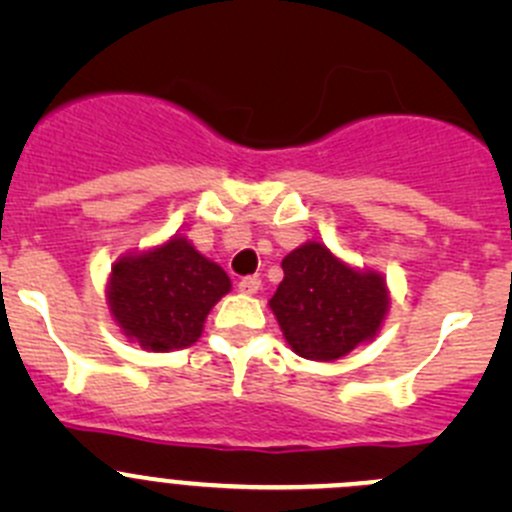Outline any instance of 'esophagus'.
Listing matches in <instances>:
<instances>
[{
	"instance_id": "1",
	"label": "esophagus",
	"mask_w": 512,
	"mask_h": 512,
	"mask_svg": "<svg viewBox=\"0 0 512 512\" xmlns=\"http://www.w3.org/2000/svg\"><path fill=\"white\" fill-rule=\"evenodd\" d=\"M260 287H262L260 277H242V280L237 282V289H240L242 294H255Z\"/></svg>"
}]
</instances>
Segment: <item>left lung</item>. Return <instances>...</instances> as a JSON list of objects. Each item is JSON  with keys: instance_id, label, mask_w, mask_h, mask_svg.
<instances>
[{"instance_id": "8db88e82", "label": "left lung", "mask_w": 512, "mask_h": 512, "mask_svg": "<svg viewBox=\"0 0 512 512\" xmlns=\"http://www.w3.org/2000/svg\"><path fill=\"white\" fill-rule=\"evenodd\" d=\"M282 270L270 309L294 354L334 361L379 334L389 312L379 272L356 270L314 240L289 252Z\"/></svg>"}]
</instances>
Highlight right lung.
Segmentation results:
<instances>
[{
    "mask_svg": "<svg viewBox=\"0 0 512 512\" xmlns=\"http://www.w3.org/2000/svg\"><path fill=\"white\" fill-rule=\"evenodd\" d=\"M230 277L183 235L113 262L108 309L131 342L148 352L195 344L210 309L230 292Z\"/></svg>",
    "mask_w": 512,
    "mask_h": 512,
    "instance_id": "add662e5",
    "label": "right lung"
}]
</instances>
